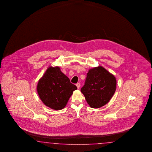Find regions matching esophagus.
<instances>
[{"label":"esophagus","mask_w":152,"mask_h":152,"mask_svg":"<svg viewBox=\"0 0 152 152\" xmlns=\"http://www.w3.org/2000/svg\"><path fill=\"white\" fill-rule=\"evenodd\" d=\"M76 86H77V88L79 89V88L80 87V83H76Z\"/></svg>","instance_id":"34e87169"}]
</instances>
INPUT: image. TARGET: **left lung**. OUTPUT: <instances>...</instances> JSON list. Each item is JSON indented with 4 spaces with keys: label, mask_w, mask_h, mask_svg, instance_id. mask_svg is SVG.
I'll return each instance as SVG.
<instances>
[{
    "label": "left lung",
    "mask_w": 152,
    "mask_h": 152,
    "mask_svg": "<svg viewBox=\"0 0 152 152\" xmlns=\"http://www.w3.org/2000/svg\"><path fill=\"white\" fill-rule=\"evenodd\" d=\"M116 86L114 76L99 66L88 71L81 91L90 106L99 108L110 101L115 93Z\"/></svg>",
    "instance_id": "8db88e82"
}]
</instances>
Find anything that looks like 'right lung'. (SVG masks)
Returning <instances> with one entry per match:
<instances>
[{"mask_svg": "<svg viewBox=\"0 0 152 152\" xmlns=\"http://www.w3.org/2000/svg\"><path fill=\"white\" fill-rule=\"evenodd\" d=\"M37 92L42 102L52 109H64L77 87L58 67L47 69L37 85Z\"/></svg>", "mask_w": 152, "mask_h": 152, "instance_id": "add662e5", "label": "right lung"}]
</instances>
